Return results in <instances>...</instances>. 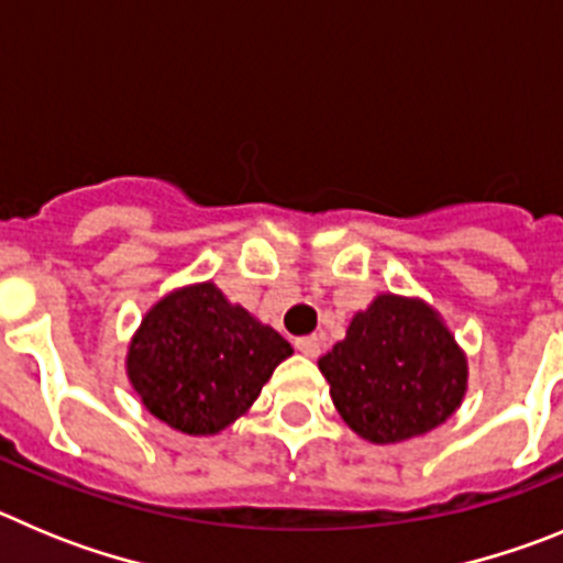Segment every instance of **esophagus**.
<instances>
[{
	"label": "esophagus",
	"mask_w": 563,
	"mask_h": 563,
	"mask_svg": "<svg viewBox=\"0 0 563 563\" xmlns=\"http://www.w3.org/2000/svg\"><path fill=\"white\" fill-rule=\"evenodd\" d=\"M294 347L302 353V356L308 358H317L319 356V347H322V342H319L317 336H300L297 342H294Z\"/></svg>",
	"instance_id": "34e87169"
}]
</instances>
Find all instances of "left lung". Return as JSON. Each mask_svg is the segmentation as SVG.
Returning <instances> with one entry per match:
<instances>
[{
  "label": "left lung",
  "instance_id": "obj_1",
  "mask_svg": "<svg viewBox=\"0 0 563 563\" xmlns=\"http://www.w3.org/2000/svg\"><path fill=\"white\" fill-rule=\"evenodd\" d=\"M317 364L344 423L378 445L438 429L468 389V358L438 308L393 291L353 313Z\"/></svg>",
  "mask_w": 563,
  "mask_h": 563
}]
</instances>
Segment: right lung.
I'll return each mask as SVG.
<instances>
[{
  "instance_id": "1",
  "label": "right lung",
  "mask_w": 563,
  "mask_h": 563,
  "mask_svg": "<svg viewBox=\"0 0 563 563\" xmlns=\"http://www.w3.org/2000/svg\"><path fill=\"white\" fill-rule=\"evenodd\" d=\"M291 353L275 328L205 280L174 288L145 311L129 342L125 376L156 420L207 438L235 423Z\"/></svg>"
}]
</instances>
